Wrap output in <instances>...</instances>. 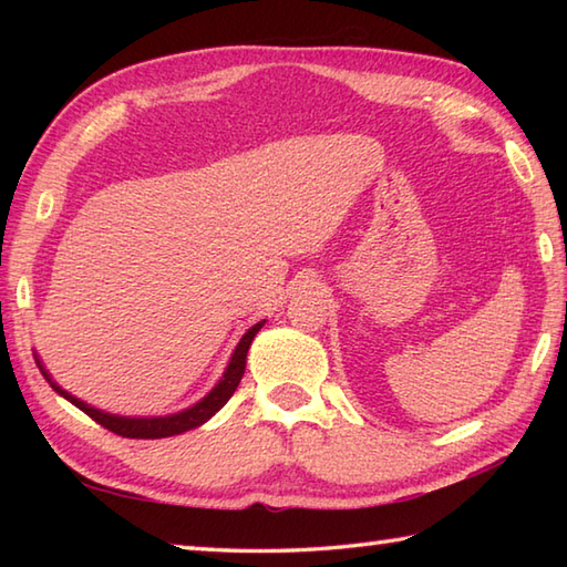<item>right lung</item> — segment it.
Listing matches in <instances>:
<instances>
[{
	"label": "right lung",
	"mask_w": 567,
	"mask_h": 567,
	"mask_svg": "<svg viewBox=\"0 0 567 567\" xmlns=\"http://www.w3.org/2000/svg\"><path fill=\"white\" fill-rule=\"evenodd\" d=\"M265 321H258L256 327H250L244 339L238 341L236 351L231 355V360H228V365L224 370L221 380L216 382V388L204 396V400H199L195 406L185 409V412H177V414H167V416H118V414H106L102 412V409H94L90 404H84L82 400H78V396H72L70 392H65L63 388H58V382L51 380V375H48V370L41 365V360L35 358V365L41 368L43 378L51 382V388L60 394L65 396V400L70 404H75L78 409H82L84 414H87L90 419L97 421V424H102L104 429H110L112 433H118V436L124 439H167V436H177V433H185L189 429H197L202 426L204 421H209L219 409L231 400V394L236 392L240 378H244V370H246V355H248V348L252 343V339H256V333L262 329Z\"/></svg>",
	"instance_id": "obj_1"
}]
</instances>
